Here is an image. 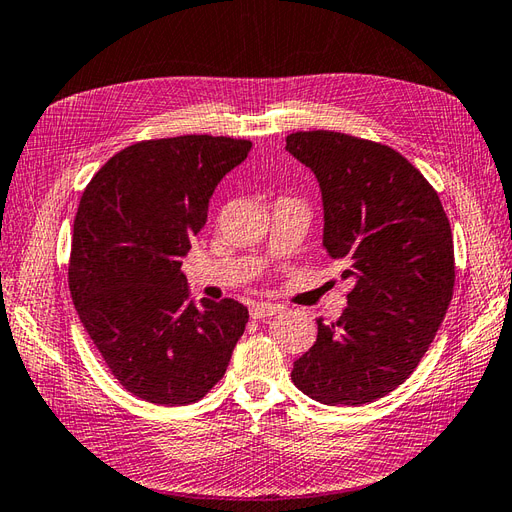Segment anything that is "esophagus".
<instances>
[{
    "mask_svg": "<svg viewBox=\"0 0 512 512\" xmlns=\"http://www.w3.org/2000/svg\"><path fill=\"white\" fill-rule=\"evenodd\" d=\"M281 312V305H275V303H268V301H261V303H255L251 307V316L253 318H268V316H275Z\"/></svg>",
    "mask_w": 512,
    "mask_h": 512,
    "instance_id": "1",
    "label": "esophagus"
}]
</instances>
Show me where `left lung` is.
Instances as JSON below:
<instances>
[{"mask_svg": "<svg viewBox=\"0 0 512 512\" xmlns=\"http://www.w3.org/2000/svg\"><path fill=\"white\" fill-rule=\"evenodd\" d=\"M320 185L323 246L355 279L336 323L316 320L294 386L327 406H362L406 382L454 294V240L441 198L397 150L331 130L285 137Z\"/></svg>", "mask_w": 512, "mask_h": 512, "instance_id": "1", "label": "left lung"}]
</instances>
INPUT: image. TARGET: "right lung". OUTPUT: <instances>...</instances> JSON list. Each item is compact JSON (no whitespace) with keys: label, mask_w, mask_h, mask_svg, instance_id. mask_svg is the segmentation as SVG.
Listing matches in <instances>:
<instances>
[{"label":"right lung","mask_w":512,"mask_h":512,"mask_svg":"<svg viewBox=\"0 0 512 512\" xmlns=\"http://www.w3.org/2000/svg\"><path fill=\"white\" fill-rule=\"evenodd\" d=\"M246 139L183 135L117 152L80 198L69 292L117 382L159 406L196 403L227 371L248 310L189 299L181 272L209 198L240 165Z\"/></svg>","instance_id":"right-lung-1"}]
</instances>
